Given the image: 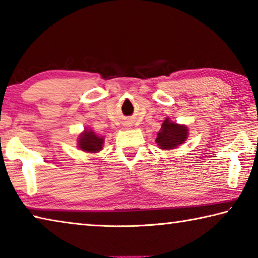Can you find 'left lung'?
Here are the masks:
<instances>
[{
	"label": "left lung",
	"instance_id": "obj_1",
	"mask_svg": "<svg viewBox=\"0 0 258 258\" xmlns=\"http://www.w3.org/2000/svg\"><path fill=\"white\" fill-rule=\"evenodd\" d=\"M186 138L187 128L185 126L173 123L168 118H166L161 125L160 132H158V135H157L156 142L158 143L161 149L169 150L184 143Z\"/></svg>",
	"mask_w": 258,
	"mask_h": 258
}]
</instances>
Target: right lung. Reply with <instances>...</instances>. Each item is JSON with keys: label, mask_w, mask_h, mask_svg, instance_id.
<instances>
[{"label": "right lung", "mask_w": 258, "mask_h": 258, "mask_svg": "<svg viewBox=\"0 0 258 258\" xmlns=\"http://www.w3.org/2000/svg\"><path fill=\"white\" fill-rule=\"evenodd\" d=\"M102 145L103 138H99L98 135L94 134V132L89 130H85L78 140V147L83 151L87 152H98L102 149Z\"/></svg>", "instance_id": "1"}]
</instances>
